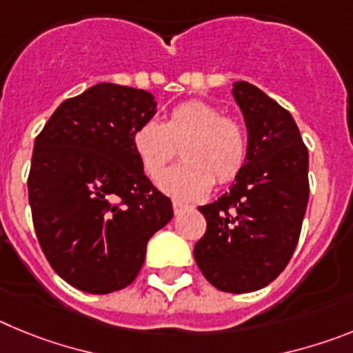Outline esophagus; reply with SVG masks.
<instances>
[{
	"instance_id": "1",
	"label": "esophagus",
	"mask_w": 353,
	"mask_h": 353,
	"mask_svg": "<svg viewBox=\"0 0 353 353\" xmlns=\"http://www.w3.org/2000/svg\"><path fill=\"white\" fill-rule=\"evenodd\" d=\"M191 208H192L191 205L183 203V201H179V199H174L173 201V210L176 215L182 214V212H185V210H191Z\"/></svg>"
}]
</instances>
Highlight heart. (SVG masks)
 <instances>
[{
	"mask_svg": "<svg viewBox=\"0 0 353 353\" xmlns=\"http://www.w3.org/2000/svg\"><path fill=\"white\" fill-rule=\"evenodd\" d=\"M183 142V165L161 171ZM132 145L143 171L168 196L183 201L210 192L214 182L230 183L248 161V134L235 118L223 117L219 108L203 101H189L171 109L164 123L148 120L134 130Z\"/></svg>",
	"mask_w": 353,
	"mask_h": 353,
	"instance_id": "1",
	"label": "heart"
}]
</instances>
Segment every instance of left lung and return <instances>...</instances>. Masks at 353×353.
<instances>
[{
	"instance_id": "8db88e82",
	"label": "left lung",
	"mask_w": 353,
	"mask_h": 353,
	"mask_svg": "<svg viewBox=\"0 0 353 353\" xmlns=\"http://www.w3.org/2000/svg\"><path fill=\"white\" fill-rule=\"evenodd\" d=\"M233 97L248 127L244 170L217 201L199 207L207 232L194 260L217 290L248 293L272 283L297 248L307 199L310 155L292 114L254 84Z\"/></svg>"
}]
</instances>
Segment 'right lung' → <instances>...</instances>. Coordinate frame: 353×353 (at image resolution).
<instances>
[{"instance_id": "1", "label": "right lung", "mask_w": 353, "mask_h": 353, "mask_svg": "<svg viewBox=\"0 0 353 353\" xmlns=\"http://www.w3.org/2000/svg\"><path fill=\"white\" fill-rule=\"evenodd\" d=\"M157 111L154 95L113 83L67 99L37 136L28 198L54 272L81 292L125 288L173 205L146 179L132 134Z\"/></svg>"}]
</instances>
